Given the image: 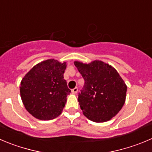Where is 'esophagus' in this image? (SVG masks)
<instances>
[{
	"instance_id": "esophagus-1",
	"label": "esophagus",
	"mask_w": 152,
	"mask_h": 152,
	"mask_svg": "<svg viewBox=\"0 0 152 152\" xmlns=\"http://www.w3.org/2000/svg\"><path fill=\"white\" fill-rule=\"evenodd\" d=\"M77 91H78V89H77V87H75V88H74L73 89H72V92L73 94H76L77 92Z\"/></svg>"
}]
</instances>
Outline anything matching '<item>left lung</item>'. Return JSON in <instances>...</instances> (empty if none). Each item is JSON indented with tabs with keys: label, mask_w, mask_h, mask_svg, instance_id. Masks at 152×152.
<instances>
[{
	"label": "left lung",
	"mask_w": 152,
	"mask_h": 152,
	"mask_svg": "<svg viewBox=\"0 0 152 152\" xmlns=\"http://www.w3.org/2000/svg\"><path fill=\"white\" fill-rule=\"evenodd\" d=\"M74 63L85 80L78 95L83 115L95 122L110 120L125 102L127 86L123 79L115 68L102 60Z\"/></svg>",
	"instance_id": "1"
}]
</instances>
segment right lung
Returning a JSON list of instances; mask_svg holds the SVG:
<instances>
[{
	"mask_svg": "<svg viewBox=\"0 0 152 152\" xmlns=\"http://www.w3.org/2000/svg\"><path fill=\"white\" fill-rule=\"evenodd\" d=\"M66 63L48 59L32 68L23 77L20 95L30 114L40 120H50L63 112L71 92L63 74Z\"/></svg>",
	"mask_w": 152,
	"mask_h": 152,
	"instance_id": "1",
	"label": "right lung"
}]
</instances>
